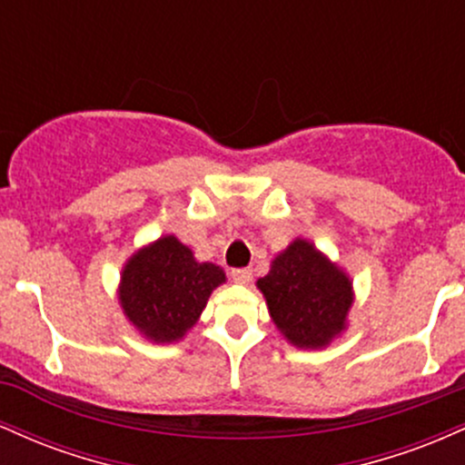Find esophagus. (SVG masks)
I'll use <instances>...</instances> for the list:
<instances>
[{"mask_svg": "<svg viewBox=\"0 0 465 465\" xmlns=\"http://www.w3.org/2000/svg\"><path fill=\"white\" fill-rule=\"evenodd\" d=\"M232 277H233V282H238V284H249L253 273H251L249 269H233Z\"/></svg>", "mask_w": 465, "mask_h": 465, "instance_id": "esophagus-1", "label": "esophagus"}]
</instances>
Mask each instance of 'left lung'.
<instances>
[{
    "mask_svg": "<svg viewBox=\"0 0 465 465\" xmlns=\"http://www.w3.org/2000/svg\"><path fill=\"white\" fill-rule=\"evenodd\" d=\"M275 328L291 345L323 350L348 330L354 303L351 277L311 240L295 238L255 282Z\"/></svg>",
    "mask_w": 465,
    "mask_h": 465,
    "instance_id": "obj_1",
    "label": "left lung"
}]
</instances>
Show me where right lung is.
Here are the masks:
<instances>
[{
    "mask_svg": "<svg viewBox=\"0 0 465 465\" xmlns=\"http://www.w3.org/2000/svg\"><path fill=\"white\" fill-rule=\"evenodd\" d=\"M227 275L199 262L188 244L168 233L143 244L126 260L117 300L133 328L151 343H177L194 328L207 300Z\"/></svg>",
    "mask_w": 465,
    "mask_h": 465,
    "instance_id": "right-lung-1",
    "label": "right lung"
}]
</instances>
